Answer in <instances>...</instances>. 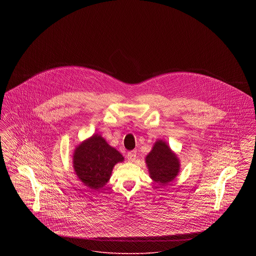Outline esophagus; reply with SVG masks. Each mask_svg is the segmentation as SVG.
<instances>
[{
	"mask_svg": "<svg viewBox=\"0 0 256 256\" xmlns=\"http://www.w3.org/2000/svg\"><path fill=\"white\" fill-rule=\"evenodd\" d=\"M126 158L128 159V161L130 162H134V160L136 159V150H132V152H128V156Z\"/></svg>",
	"mask_w": 256,
	"mask_h": 256,
	"instance_id": "esophagus-1",
	"label": "esophagus"
}]
</instances>
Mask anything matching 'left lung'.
I'll list each match as a JSON object with an SVG mask.
<instances>
[{
    "label": "left lung",
    "mask_w": 256,
    "mask_h": 256,
    "mask_svg": "<svg viewBox=\"0 0 256 256\" xmlns=\"http://www.w3.org/2000/svg\"><path fill=\"white\" fill-rule=\"evenodd\" d=\"M145 161L150 178L159 185H166L172 182L180 170L178 156L163 140H158L154 144Z\"/></svg>",
    "instance_id": "obj_1"
}]
</instances>
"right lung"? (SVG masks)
I'll return each mask as SVG.
<instances>
[{
	"instance_id": "right-lung-1",
	"label": "right lung",
	"mask_w": 256,
	"mask_h": 256,
	"mask_svg": "<svg viewBox=\"0 0 256 256\" xmlns=\"http://www.w3.org/2000/svg\"><path fill=\"white\" fill-rule=\"evenodd\" d=\"M122 154L100 134H93L74 150L73 168L78 180L91 190H100L110 182L114 166Z\"/></svg>"
}]
</instances>
